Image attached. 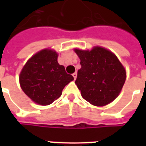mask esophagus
I'll return each mask as SVG.
<instances>
[{
  "label": "esophagus",
  "mask_w": 146,
  "mask_h": 146,
  "mask_svg": "<svg viewBox=\"0 0 146 146\" xmlns=\"http://www.w3.org/2000/svg\"><path fill=\"white\" fill-rule=\"evenodd\" d=\"M76 76H77V73H76V72H75L74 73H73V78H74V80L76 78Z\"/></svg>",
  "instance_id": "1"
}]
</instances>
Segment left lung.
Instances as JSON below:
<instances>
[{"instance_id":"8db88e82","label":"left lung","mask_w":146,"mask_h":146,"mask_svg":"<svg viewBox=\"0 0 146 146\" xmlns=\"http://www.w3.org/2000/svg\"><path fill=\"white\" fill-rule=\"evenodd\" d=\"M81 68L75 84L86 101L103 106L118 96L125 83L126 71L111 51L100 47L92 51L75 49Z\"/></svg>"}]
</instances>
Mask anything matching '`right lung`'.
Listing matches in <instances>:
<instances>
[{
	"mask_svg": "<svg viewBox=\"0 0 146 146\" xmlns=\"http://www.w3.org/2000/svg\"><path fill=\"white\" fill-rule=\"evenodd\" d=\"M58 54L44 49L34 54L24 66L19 75L21 88L34 102L51 104L59 98L62 90L73 76L58 63Z\"/></svg>",
	"mask_w": 146,
	"mask_h": 146,
	"instance_id": "add662e5",
	"label": "right lung"
}]
</instances>
